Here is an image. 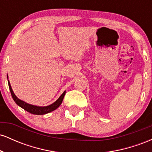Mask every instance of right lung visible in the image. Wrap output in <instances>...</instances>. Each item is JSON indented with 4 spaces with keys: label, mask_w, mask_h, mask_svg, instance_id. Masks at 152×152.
I'll list each match as a JSON object with an SVG mask.
<instances>
[{
    "label": "right lung",
    "mask_w": 152,
    "mask_h": 152,
    "mask_svg": "<svg viewBox=\"0 0 152 152\" xmlns=\"http://www.w3.org/2000/svg\"><path fill=\"white\" fill-rule=\"evenodd\" d=\"M8 86H9L10 94H11V96H12V97H13L14 102L16 103V104H18L19 106H20V107L23 108L24 110L28 111V112L31 113V114H36V115L46 114H48V113H49V112H51V111H54L55 109H56L57 108H58V106L61 104V103L63 102V99H64V96H65V94H66V91H64V93L61 94V96L58 99V100H56L55 102L53 103V104H50V105H49V106H36L31 105V104H27V103L23 102V101L20 100V99L17 98L16 96L15 95L14 93H13V90H12V88H11V86H10L9 81H8Z\"/></svg>",
    "instance_id": "add662e5"
}]
</instances>
